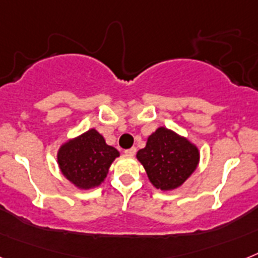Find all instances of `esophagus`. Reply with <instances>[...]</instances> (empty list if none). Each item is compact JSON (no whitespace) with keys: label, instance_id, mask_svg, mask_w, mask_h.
<instances>
[{"label":"esophagus","instance_id":"34e87169","mask_svg":"<svg viewBox=\"0 0 258 258\" xmlns=\"http://www.w3.org/2000/svg\"><path fill=\"white\" fill-rule=\"evenodd\" d=\"M124 153H125V156H130V157H133V156H135V153H136V148H135V147H133V148L125 149Z\"/></svg>","mask_w":258,"mask_h":258}]
</instances>
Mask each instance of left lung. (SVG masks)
I'll return each mask as SVG.
<instances>
[{
  "label": "left lung",
  "mask_w": 258,
  "mask_h": 258,
  "mask_svg": "<svg viewBox=\"0 0 258 258\" xmlns=\"http://www.w3.org/2000/svg\"><path fill=\"white\" fill-rule=\"evenodd\" d=\"M149 182L161 191L182 186L198 168L201 152L187 138L166 127H159L148 136L146 147L136 153Z\"/></svg>",
  "instance_id": "8db88e82"
}]
</instances>
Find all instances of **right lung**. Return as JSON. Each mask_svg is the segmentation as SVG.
Here are the masks:
<instances>
[{"label":"right lung","instance_id":"add662e5","mask_svg":"<svg viewBox=\"0 0 258 258\" xmlns=\"http://www.w3.org/2000/svg\"><path fill=\"white\" fill-rule=\"evenodd\" d=\"M56 157L62 176L77 189L89 190L105 181L119 152L96 128H90L62 143Z\"/></svg>","mask_w":258,"mask_h":258}]
</instances>
